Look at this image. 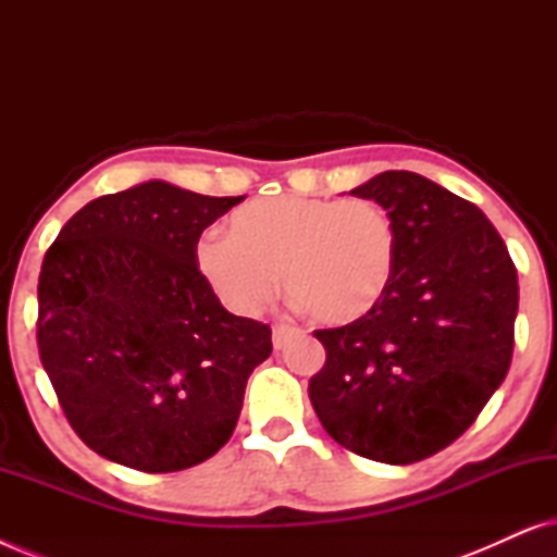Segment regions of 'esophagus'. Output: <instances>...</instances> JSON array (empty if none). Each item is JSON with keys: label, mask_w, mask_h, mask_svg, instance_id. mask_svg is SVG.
Returning <instances> with one entry per match:
<instances>
[{"label": "esophagus", "mask_w": 557, "mask_h": 557, "mask_svg": "<svg viewBox=\"0 0 557 557\" xmlns=\"http://www.w3.org/2000/svg\"><path fill=\"white\" fill-rule=\"evenodd\" d=\"M296 337H301V330H296V326H292V324L273 326V347L276 349H281L288 339H296Z\"/></svg>", "instance_id": "obj_1"}]
</instances>
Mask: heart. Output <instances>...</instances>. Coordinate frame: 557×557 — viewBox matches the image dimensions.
Segmentation results:
<instances>
[{
    "instance_id": "heart-1",
    "label": "heart",
    "mask_w": 557,
    "mask_h": 557,
    "mask_svg": "<svg viewBox=\"0 0 557 557\" xmlns=\"http://www.w3.org/2000/svg\"><path fill=\"white\" fill-rule=\"evenodd\" d=\"M398 263V227L375 200L263 197L233 210L227 235L195 243V271L220 304L253 317L278 286L322 324H349L383 301Z\"/></svg>"
}]
</instances>
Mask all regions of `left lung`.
<instances>
[{
    "label": "left lung",
    "instance_id": "1",
    "mask_svg": "<svg viewBox=\"0 0 557 557\" xmlns=\"http://www.w3.org/2000/svg\"><path fill=\"white\" fill-rule=\"evenodd\" d=\"M349 195L391 212L398 263L368 317L314 332L326 362L309 398L349 451L413 463L459 438L505 380L517 271L484 212L421 174H375Z\"/></svg>",
    "mask_w": 557,
    "mask_h": 557
}]
</instances>
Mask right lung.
<instances>
[{
    "instance_id": "right-lung-1",
    "label": "right lung",
    "mask_w": 557,
    "mask_h": 557,
    "mask_svg": "<svg viewBox=\"0 0 557 557\" xmlns=\"http://www.w3.org/2000/svg\"><path fill=\"white\" fill-rule=\"evenodd\" d=\"M238 202L149 180L88 202L45 253L40 360L67 423L103 459L166 474L233 436L271 326L220 304L195 243Z\"/></svg>"
}]
</instances>
